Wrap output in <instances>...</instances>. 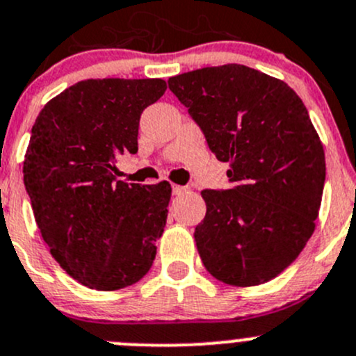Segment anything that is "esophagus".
Here are the masks:
<instances>
[{
    "instance_id": "esophagus-1",
    "label": "esophagus",
    "mask_w": 356,
    "mask_h": 356,
    "mask_svg": "<svg viewBox=\"0 0 356 356\" xmlns=\"http://www.w3.org/2000/svg\"><path fill=\"white\" fill-rule=\"evenodd\" d=\"M186 191H188V188H184V186H177V184H174V186H172V193H174L175 196H181V195H184Z\"/></svg>"
}]
</instances>
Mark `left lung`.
Returning <instances> with one entry per match:
<instances>
[{
    "label": "left lung",
    "mask_w": 356,
    "mask_h": 356,
    "mask_svg": "<svg viewBox=\"0 0 356 356\" xmlns=\"http://www.w3.org/2000/svg\"><path fill=\"white\" fill-rule=\"evenodd\" d=\"M168 88L231 165L234 188L201 191L204 268L239 288L272 281L314 234L324 191V146L303 102L281 79L238 63L175 75Z\"/></svg>",
    "instance_id": "obj_1"
}]
</instances>
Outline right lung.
Listing matches in <instances>:
<instances>
[{"instance_id": "obj_1", "label": "right lung", "mask_w": 356, "mask_h": 356, "mask_svg": "<svg viewBox=\"0 0 356 356\" xmlns=\"http://www.w3.org/2000/svg\"><path fill=\"white\" fill-rule=\"evenodd\" d=\"M163 79H86L39 111L24 160L35 224L60 267L81 284L117 291L156 257L172 188L115 179V158L138 152L143 110Z\"/></svg>"}]
</instances>
